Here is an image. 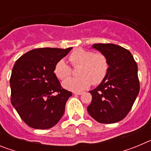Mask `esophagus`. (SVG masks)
<instances>
[{"label": "esophagus", "instance_id": "obj_1", "mask_svg": "<svg viewBox=\"0 0 151 151\" xmlns=\"http://www.w3.org/2000/svg\"><path fill=\"white\" fill-rule=\"evenodd\" d=\"M73 94H76V95H80V94H82V92H81V91H76V92H73Z\"/></svg>", "mask_w": 151, "mask_h": 151}]
</instances>
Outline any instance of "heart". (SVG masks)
Listing matches in <instances>:
<instances>
[{
	"instance_id": "1",
	"label": "heart",
	"mask_w": 151,
	"mask_h": 151,
	"mask_svg": "<svg viewBox=\"0 0 151 151\" xmlns=\"http://www.w3.org/2000/svg\"><path fill=\"white\" fill-rule=\"evenodd\" d=\"M68 59L74 67L79 66L77 71L79 76L68 78L63 82V86L67 90L80 91L88 88L91 84L98 85L107 74L109 63L106 56L101 53L77 48L69 54ZM54 73L57 78L64 80L71 75V68L61 60L55 65Z\"/></svg>"
}]
</instances>
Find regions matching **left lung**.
<instances>
[{"instance_id": "8db88e82", "label": "left lung", "mask_w": 151, "mask_h": 151, "mask_svg": "<svg viewBox=\"0 0 151 151\" xmlns=\"http://www.w3.org/2000/svg\"><path fill=\"white\" fill-rule=\"evenodd\" d=\"M92 47L106 56L107 74L94 90L87 110L100 123H115L127 116L140 90L138 65L130 51L114 44H94Z\"/></svg>"}]
</instances>
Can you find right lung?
Listing matches in <instances>:
<instances>
[{
	"label": "right lung",
	"instance_id": "right-lung-1",
	"mask_svg": "<svg viewBox=\"0 0 151 151\" xmlns=\"http://www.w3.org/2000/svg\"><path fill=\"white\" fill-rule=\"evenodd\" d=\"M71 50L72 47L34 49L14 64L10 79L11 104L30 127L50 129L62 118L72 92L61 87L54 67ZM55 92L58 94L52 96Z\"/></svg>",
	"mask_w": 151,
	"mask_h": 151
}]
</instances>
